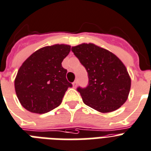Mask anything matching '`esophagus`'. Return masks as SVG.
<instances>
[{"label": "esophagus", "instance_id": "obj_1", "mask_svg": "<svg viewBox=\"0 0 151 151\" xmlns=\"http://www.w3.org/2000/svg\"><path fill=\"white\" fill-rule=\"evenodd\" d=\"M77 85H78V82H77V81H75V82H73V88H76Z\"/></svg>", "mask_w": 151, "mask_h": 151}]
</instances>
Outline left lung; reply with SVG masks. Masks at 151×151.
<instances>
[{
	"label": "left lung",
	"mask_w": 151,
	"mask_h": 151,
	"mask_svg": "<svg viewBox=\"0 0 151 151\" xmlns=\"http://www.w3.org/2000/svg\"><path fill=\"white\" fill-rule=\"evenodd\" d=\"M72 51L88 73V86L77 88L85 104L101 113L114 111L124 104L131 81L119 58L94 43L73 46Z\"/></svg>",
	"instance_id": "obj_1"
}]
</instances>
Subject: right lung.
<instances>
[{
    "mask_svg": "<svg viewBox=\"0 0 151 151\" xmlns=\"http://www.w3.org/2000/svg\"><path fill=\"white\" fill-rule=\"evenodd\" d=\"M71 46L55 44L37 50L24 62L14 80L20 104L33 113L44 114L61 104L72 84L66 79L67 70L62 62Z\"/></svg>",
    "mask_w": 151,
    "mask_h": 151,
    "instance_id": "right-lung-1",
    "label": "right lung"
}]
</instances>
